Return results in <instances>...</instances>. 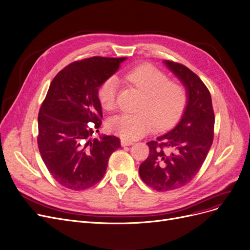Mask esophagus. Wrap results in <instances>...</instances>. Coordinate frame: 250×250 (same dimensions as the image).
I'll list each match as a JSON object with an SVG mask.
<instances>
[{
  "label": "esophagus",
  "instance_id": "esophagus-1",
  "mask_svg": "<svg viewBox=\"0 0 250 250\" xmlns=\"http://www.w3.org/2000/svg\"><path fill=\"white\" fill-rule=\"evenodd\" d=\"M121 143H122V146H123V147H125V146H131V145L133 144V141H129V140H125V139H122Z\"/></svg>",
  "mask_w": 250,
  "mask_h": 250
}]
</instances>
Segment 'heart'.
<instances>
[{
	"label": "heart",
	"mask_w": 250,
	"mask_h": 250,
	"mask_svg": "<svg viewBox=\"0 0 250 250\" xmlns=\"http://www.w3.org/2000/svg\"><path fill=\"white\" fill-rule=\"evenodd\" d=\"M125 79L144 93L140 110L113 117L110 131L125 140H135L151 132L156 125L166 128L176 123L187 104V94L178 81L151 64H142L125 73ZM118 83L114 77L101 83L97 97L103 109L111 111L116 105Z\"/></svg>",
	"instance_id": "b5f03b06"
}]
</instances>
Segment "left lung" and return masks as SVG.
Returning <instances> with one entry per match:
<instances>
[{
  "instance_id": "1",
  "label": "left lung",
  "mask_w": 250,
  "mask_h": 250,
  "mask_svg": "<svg viewBox=\"0 0 250 250\" xmlns=\"http://www.w3.org/2000/svg\"><path fill=\"white\" fill-rule=\"evenodd\" d=\"M186 86L187 106L170 132L147 143L149 156L139 167L143 182L156 191L176 190L199 171L213 140L214 112L206 85L185 65L165 61Z\"/></svg>"
}]
</instances>
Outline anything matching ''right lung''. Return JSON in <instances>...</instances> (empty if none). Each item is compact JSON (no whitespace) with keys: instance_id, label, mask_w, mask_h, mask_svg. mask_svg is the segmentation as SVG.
<instances>
[{"instance_id":"obj_1","label":"right lung","mask_w":250,"mask_h":250,"mask_svg":"<svg viewBox=\"0 0 250 250\" xmlns=\"http://www.w3.org/2000/svg\"><path fill=\"white\" fill-rule=\"evenodd\" d=\"M125 59L95 56L74 61L49 86L38 117V146L52 177L65 188L93 187L104 177L110 155L121 147L115 136L92 139V135L99 132L103 117L97 90ZM89 122L95 125L94 129Z\"/></svg>"}]
</instances>
